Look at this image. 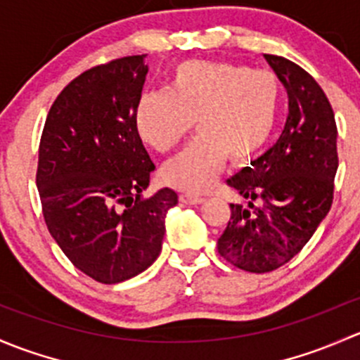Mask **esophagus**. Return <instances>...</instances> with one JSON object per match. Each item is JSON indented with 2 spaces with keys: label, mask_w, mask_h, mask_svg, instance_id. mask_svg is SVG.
I'll list each match as a JSON object with an SVG mask.
<instances>
[{
  "label": "esophagus",
  "mask_w": 360,
  "mask_h": 360,
  "mask_svg": "<svg viewBox=\"0 0 360 360\" xmlns=\"http://www.w3.org/2000/svg\"><path fill=\"white\" fill-rule=\"evenodd\" d=\"M180 201L185 202V205H201V202H205L206 199L202 198V195L191 194V192H184V194H180Z\"/></svg>",
  "instance_id": "34e87169"
}]
</instances>
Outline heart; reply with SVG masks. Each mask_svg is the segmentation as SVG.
Listing matches in <instances>:
<instances>
[{
  "label": "heart",
  "mask_w": 360,
  "mask_h": 360,
  "mask_svg": "<svg viewBox=\"0 0 360 360\" xmlns=\"http://www.w3.org/2000/svg\"><path fill=\"white\" fill-rule=\"evenodd\" d=\"M281 109L276 74L232 62L187 60L175 65L168 90L147 91L135 110L140 139L169 153L195 126L199 133L162 168V180L188 192L213 184L225 161H246L269 143Z\"/></svg>",
  "instance_id": "b5f03b06"
}]
</instances>
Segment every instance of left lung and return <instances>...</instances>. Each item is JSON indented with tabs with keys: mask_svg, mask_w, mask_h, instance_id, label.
Returning a JSON list of instances; mask_svg holds the SVG:
<instances>
[{
	"mask_svg": "<svg viewBox=\"0 0 360 360\" xmlns=\"http://www.w3.org/2000/svg\"><path fill=\"white\" fill-rule=\"evenodd\" d=\"M284 84L290 112L279 140L227 180L246 205H231L218 253L240 270L265 274L291 260L333 205L338 169L336 121L317 81L295 62L263 55Z\"/></svg>",
	"mask_w": 360,
	"mask_h": 360,
	"instance_id": "left-lung-1",
	"label": "left lung"
}]
</instances>
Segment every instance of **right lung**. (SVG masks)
I'll list each match as a JSON object with an SVG mask.
<instances>
[{"instance_id":"right-lung-1","label":"right lung","mask_w":360,"mask_h":360,"mask_svg":"<svg viewBox=\"0 0 360 360\" xmlns=\"http://www.w3.org/2000/svg\"><path fill=\"white\" fill-rule=\"evenodd\" d=\"M146 55L84 70L60 91L39 140L44 224L76 269L102 284L143 272L159 257L172 188L150 198V161L135 126Z\"/></svg>"}]
</instances>
